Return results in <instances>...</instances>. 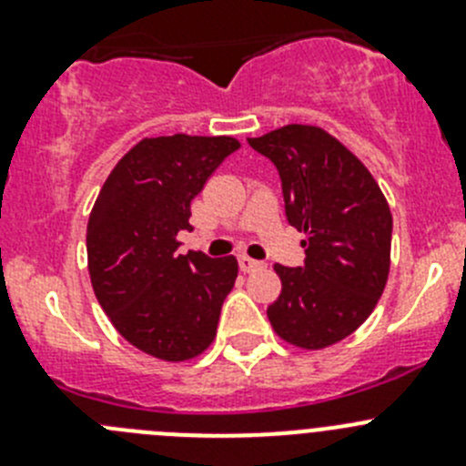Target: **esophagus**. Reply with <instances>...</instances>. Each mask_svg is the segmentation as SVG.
I'll return each mask as SVG.
<instances>
[{
	"label": "esophagus",
	"mask_w": 466,
	"mask_h": 466,
	"mask_svg": "<svg viewBox=\"0 0 466 466\" xmlns=\"http://www.w3.org/2000/svg\"><path fill=\"white\" fill-rule=\"evenodd\" d=\"M238 263H240L242 273H254V270L263 268L261 261H257V258H252V257H247V254H240V257H238Z\"/></svg>",
	"instance_id": "34e87169"
}]
</instances>
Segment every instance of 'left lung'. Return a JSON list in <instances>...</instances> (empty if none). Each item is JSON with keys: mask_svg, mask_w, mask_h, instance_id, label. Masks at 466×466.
Here are the masks:
<instances>
[{"mask_svg": "<svg viewBox=\"0 0 466 466\" xmlns=\"http://www.w3.org/2000/svg\"><path fill=\"white\" fill-rule=\"evenodd\" d=\"M275 163L287 219L306 240L300 268L275 266L282 291L268 319L289 345L322 350L348 339L385 291L392 212L366 166L317 126L278 127L247 139Z\"/></svg>", "mask_w": 466, "mask_h": 466, "instance_id": "8db88e82", "label": "left lung"}]
</instances>
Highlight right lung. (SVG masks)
Here are the masks:
<instances>
[{
  "label": "right lung",
  "mask_w": 466,
  "mask_h": 466,
  "mask_svg": "<svg viewBox=\"0 0 466 466\" xmlns=\"http://www.w3.org/2000/svg\"><path fill=\"white\" fill-rule=\"evenodd\" d=\"M233 137H144L106 177L86 230L88 273L102 310L123 339L163 361L203 355L238 278L236 257L177 254L191 230V200Z\"/></svg>",
  "instance_id": "obj_1"
}]
</instances>
